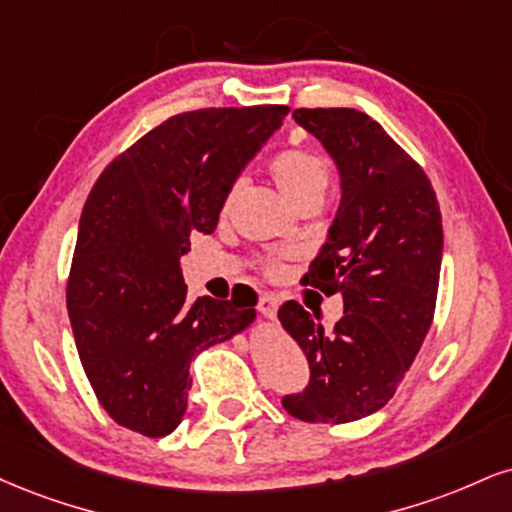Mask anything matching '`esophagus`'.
Segmentation results:
<instances>
[{"label": "esophagus", "instance_id": "1", "mask_svg": "<svg viewBox=\"0 0 512 512\" xmlns=\"http://www.w3.org/2000/svg\"><path fill=\"white\" fill-rule=\"evenodd\" d=\"M257 310H260L264 317L274 319L276 310H279V298H276V295H272V293H262L260 300H257Z\"/></svg>", "mask_w": 512, "mask_h": 512}]
</instances>
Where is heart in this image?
<instances>
[{
  "instance_id": "heart-1",
  "label": "heart",
  "mask_w": 512,
  "mask_h": 512,
  "mask_svg": "<svg viewBox=\"0 0 512 512\" xmlns=\"http://www.w3.org/2000/svg\"><path fill=\"white\" fill-rule=\"evenodd\" d=\"M269 174H272L274 183L279 186L291 205L298 209L307 205V202H322L326 190L331 186V164L319 150L305 145H293L286 150L276 152L269 162ZM243 188V181H236L229 188L226 195V207L236 200V195ZM257 269L269 279L283 274L286 264L279 257H260L257 260Z\"/></svg>"
}]
</instances>
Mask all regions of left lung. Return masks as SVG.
Returning <instances> with one entry per match:
<instances>
[{
  "label": "left lung",
  "instance_id": "1",
  "mask_svg": "<svg viewBox=\"0 0 512 512\" xmlns=\"http://www.w3.org/2000/svg\"><path fill=\"white\" fill-rule=\"evenodd\" d=\"M341 171L343 200L305 283L343 295L326 331L288 300L283 329L303 348L310 381L288 393V415L343 424L393 398L432 326L441 272V209L427 174L377 121L357 109H295Z\"/></svg>",
  "mask_w": 512,
  "mask_h": 512
}]
</instances>
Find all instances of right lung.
<instances>
[{
  "label": "right lung",
  "mask_w": 512,
  "mask_h": 512,
  "mask_svg": "<svg viewBox=\"0 0 512 512\" xmlns=\"http://www.w3.org/2000/svg\"><path fill=\"white\" fill-rule=\"evenodd\" d=\"M286 104L174 114L114 157L80 214L66 307L80 365L116 424L150 439L188 408L190 360L255 317L257 300L188 305L181 257L217 229L243 166L283 123Z\"/></svg>",
  "instance_id": "add662e5"
}]
</instances>
